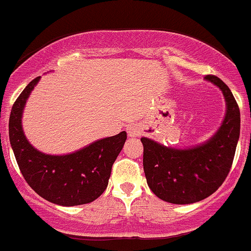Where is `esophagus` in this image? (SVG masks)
Returning <instances> with one entry per match:
<instances>
[{"mask_svg": "<svg viewBox=\"0 0 251 251\" xmlns=\"http://www.w3.org/2000/svg\"><path fill=\"white\" fill-rule=\"evenodd\" d=\"M126 130H127V133L130 137H137V136L141 133L140 126L136 125V124H131V125H128L127 127H126Z\"/></svg>", "mask_w": 251, "mask_h": 251, "instance_id": "1", "label": "esophagus"}]
</instances>
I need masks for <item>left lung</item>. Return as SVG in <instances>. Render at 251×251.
<instances>
[{
  "label": "left lung",
  "instance_id": "1",
  "mask_svg": "<svg viewBox=\"0 0 251 251\" xmlns=\"http://www.w3.org/2000/svg\"><path fill=\"white\" fill-rule=\"evenodd\" d=\"M204 80L216 86L226 102L224 120L209 140L175 148L141 138L147 183L159 199L171 204L197 203L216 192L229 173L239 141L240 113L231 90L214 75Z\"/></svg>",
  "mask_w": 251,
  "mask_h": 251
}]
</instances>
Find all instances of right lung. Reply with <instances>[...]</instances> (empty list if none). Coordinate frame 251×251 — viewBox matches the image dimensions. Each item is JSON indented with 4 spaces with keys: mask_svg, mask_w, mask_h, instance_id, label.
<instances>
[{
    "mask_svg": "<svg viewBox=\"0 0 251 251\" xmlns=\"http://www.w3.org/2000/svg\"><path fill=\"white\" fill-rule=\"evenodd\" d=\"M41 76L24 88L9 115V142L30 187L46 201L62 206L88 204L102 196L111 166L125 144V131L87 144L68 154H46L35 148L23 130V113L27 98Z\"/></svg>",
    "mask_w": 251,
    "mask_h": 251,
    "instance_id": "right-lung-1",
    "label": "right lung"
}]
</instances>
